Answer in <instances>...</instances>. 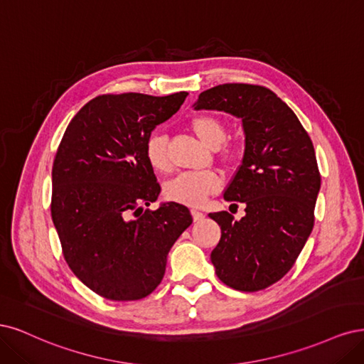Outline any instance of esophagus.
<instances>
[{"label":"esophagus","instance_id":"esophagus-1","mask_svg":"<svg viewBox=\"0 0 364 364\" xmlns=\"http://www.w3.org/2000/svg\"><path fill=\"white\" fill-rule=\"evenodd\" d=\"M192 216H193L195 222H199V220L204 219V213L199 212V210H192Z\"/></svg>","mask_w":364,"mask_h":364}]
</instances>
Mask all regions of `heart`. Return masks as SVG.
<instances>
[{
	"mask_svg": "<svg viewBox=\"0 0 364 364\" xmlns=\"http://www.w3.org/2000/svg\"><path fill=\"white\" fill-rule=\"evenodd\" d=\"M191 130L210 148H218L227 137L225 127L216 116L196 114L191 119ZM145 157L151 168L157 172L171 171V159L168 154V140L161 133H152L145 144ZM220 189V177L208 172H184L169 180L163 187V195L168 201L186 205H201L205 199Z\"/></svg>",
	"mask_w": 364,
	"mask_h": 364,
	"instance_id": "b5f03b06",
	"label": "heart"
}]
</instances>
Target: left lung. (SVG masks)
Listing matches in <instances>:
<instances>
[{
	"mask_svg": "<svg viewBox=\"0 0 364 364\" xmlns=\"http://www.w3.org/2000/svg\"><path fill=\"white\" fill-rule=\"evenodd\" d=\"M195 109L222 110L243 122L245 154L224 199L243 203L246 215H208L222 232L210 259L228 287L263 290L290 271L313 230L321 189L313 142L289 105L264 86L219 85L204 90Z\"/></svg>",
	"mask_w": 364,
	"mask_h": 364,
	"instance_id": "obj_1",
	"label": "left lung"
}]
</instances>
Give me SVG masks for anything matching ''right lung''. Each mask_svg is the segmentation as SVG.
Segmentation results:
<instances>
[{
    "mask_svg": "<svg viewBox=\"0 0 364 364\" xmlns=\"http://www.w3.org/2000/svg\"><path fill=\"white\" fill-rule=\"evenodd\" d=\"M187 92L100 95L69 122L53 163L51 218L75 277L100 296L137 301L161 283L166 257L192 224L189 208L144 210L161 191L145 157L156 125Z\"/></svg>",
    "mask_w": 364,
    "mask_h": 364,
    "instance_id": "right-lung-1",
    "label": "right lung"
}]
</instances>
